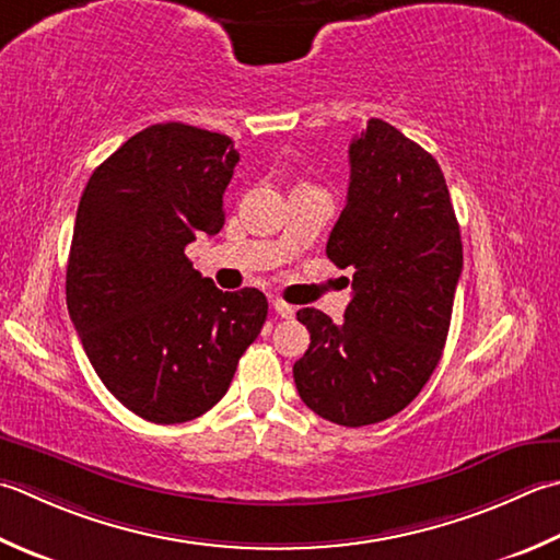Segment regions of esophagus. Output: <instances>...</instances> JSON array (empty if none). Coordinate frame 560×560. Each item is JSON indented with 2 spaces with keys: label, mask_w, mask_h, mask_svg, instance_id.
<instances>
[{
  "label": "esophagus",
  "mask_w": 560,
  "mask_h": 560,
  "mask_svg": "<svg viewBox=\"0 0 560 560\" xmlns=\"http://www.w3.org/2000/svg\"><path fill=\"white\" fill-rule=\"evenodd\" d=\"M271 308H273V313L281 315V317H293V315H295L293 305L287 303V301H281V299H273V301H271Z\"/></svg>",
  "instance_id": "esophagus-1"
}]
</instances>
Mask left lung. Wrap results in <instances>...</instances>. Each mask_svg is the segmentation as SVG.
<instances>
[{
	"label": "left lung",
	"instance_id": "8db88e82",
	"mask_svg": "<svg viewBox=\"0 0 560 560\" xmlns=\"http://www.w3.org/2000/svg\"><path fill=\"white\" fill-rule=\"evenodd\" d=\"M347 206L327 257L352 267L342 323L301 308L311 347L293 364L308 408L342 427L376 424L418 398L444 352L464 247L440 164L371 118L349 145Z\"/></svg>",
	"mask_w": 560,
	"mask_h": 560
}]
</instances>
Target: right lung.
Here are the masks:
<instances>
[{
  "mask_svg": "<svg viewBox=\"0 0 560 560\" xmlns=\"http://www.w3.org/2000/svg\"><path fill=\"white\" fill-rule=\"evenodd\" d=\"M237 160L228 136L150 126L98 164L77 208L68 311L96 376L148 422L211 410L267 320L265 293L215 289L184 255L221 233Z\"/></svg>",
  "mask_w": 560,
  "mask_h": 560,
  "instance_id": "obj_1",
  "label": "right lung"
}]
</instances>
